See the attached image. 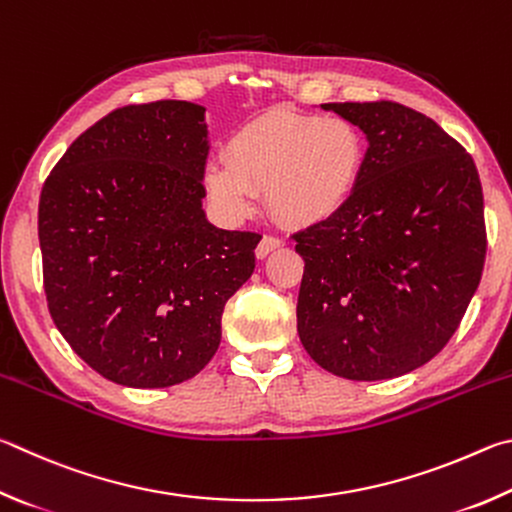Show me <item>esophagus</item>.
<instances>
[{
  "mask_svg": "<svg viewBox=\"0 0 512 512\" xmlns=\"http://www.w3.org/2000/svg\"><path fill=\"white\" fill-rule=\"evenodd\" d=\"M279 247H283V240H281V238L263 236V240L258 242V247H256V256H258V258H265V256H270L272 251L279 249Z\"/></svg>",
  "mask_w": 512,
  "mask_h": 512,
  "instance_id": "34e87169",
  "label": "esophagus"
}]
</instances>
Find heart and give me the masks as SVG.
<instances>
[{"instance_id": "heart-1", "label": "heart", "mask_w": 512, "mask_h": 512, "mask_svg": "<svg viewBox=\"0 0 512 512\" xmlns=\"http://www.w3.org/2000/svg\"><path fill=\"white\" fill-rule=\"evenodd\" d=\"M222 161L204 170V186L231 220L247 218L254 193L290 227L321 224L351 202L364 166V139L342 116L274 110L240 128Z\"/></svg>"}]
</instances>
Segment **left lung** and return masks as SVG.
Instances as JSON below:
<instances>
[{"label":"left lung","mask_w":512,"mask_h":512,"mask_svg":"<svg viewBox=\"0 0 512 512\" xmlns=\"http://www.w3.org/2000/svg\"><path fill=\"white\" fill-rule=\"evenodd\" d=\"M321 107L357 125L369 150L351 202L292 236L306 261L297 330L339 378H398L443 351L479 288V173L459 141L411 107Z\"/></svg>","instance_id":"obj_1"}]
</instances>
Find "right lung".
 <instances>
[{"label": "right lung", "instance_id": "right-lung-1", "mask_svg": "<svg viewBox=\"0 0 512 512\" xmlns=\"http://www.w3.org/2000/svg\"><path fill=\"white\" fill-rule=\"evenodd\" d=\"M204 107L125 105L71 143L42 186L44 294L67 344L103 378L159 389L211 362L222 310L261 236L202 211Z\"/></svg>", "mask_w": 512, "mask_h": 512}]
</instances>
